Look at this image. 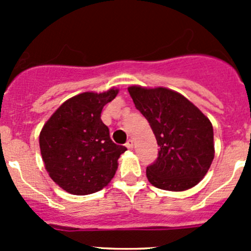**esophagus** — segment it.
I'll use <instances>...</instances> for the list:
<instances>
[{
  "label": "esophagus",
  "instance_id": "34e87169",
  "mask_svg": "<svg viewBox=\"0 0 251 251\" xmlns=\"http://www.w3.org/2000/svg\"><path fill=\"white\" fill-rule=\"evenodd\" d=\"M126 148L127 149H132L133 148V141L132 140H128L127 142H126Z\"/></svg>",
  "mask_w": 251,
  "mask_h": 251
}]
</instances>
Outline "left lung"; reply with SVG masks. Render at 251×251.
Wrapping results in <instances>:
<instances>
[{
    "label": "left lung",
    "mask_w": 251,
    "mask_h": 251,
    "mask_svg": "<svg viewBox=\"0 0 251 251\" xmlns=\"http://www.w3.org/2000/svg\"><path fill=\"white\" fill-rule=\"evenodd\" d=\"M136 109L148 120L158 158L147 178L165 191H186L201 181L214 159V130L209 119L186 97L164 87H128Z\"/></svg>",
    "instance_id": "1"
}]
</instances>
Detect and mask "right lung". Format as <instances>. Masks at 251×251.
Wrapping results in <instances>:
<instances>
[{
	"label": "right lung",
	"mask_w": 251,
	"mask_h": 251,
	"mask_svg": "<svg viewBox=\"0 0 251 251\" xmlns=\"http://www.w3.org/2000/svg\"><path fill=\"white\" fill-rule=\"evenodd\" d=\"M118 92L115 88L83 92L65 100L40 133L47 173L68 193L86 196L100 191L116 173L118 159L126 147L110 140L100 113Z\"/></svg>",
	"instance_id": "1"
}]
</instances>
